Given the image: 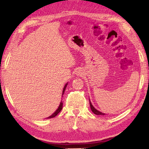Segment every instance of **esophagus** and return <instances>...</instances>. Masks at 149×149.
<instances>
[{
	"label": "esophagus",
	"mask_w": 149,
	"mask_h": 149,
	"mask_svg": "<svg viewBox=\"0 0 149 149\" xmlns=\"http://www.w3.org/2000/svg\"><path fill=\"white\" fill-rule=\"evenodd\" d=\"M79 74H80V73H79Z\"/></svg>",
	"instance_id": "esophagus-1"
}]
</instances>
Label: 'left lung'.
<instances>
[{"mask_svg": "<svg viewBox=\"0 0 149 149\" xmlns=\"http://www.w3.org/2000/svg\"><path fill=\"white\" fill-rule=\"evenodd\" d=\"M90 108H91V111H92V112L94 114H95V115H106L105 113H103L102 112H100V111H98L97 109H96L95 108V107H93V106L92 105V104H91L90 100Z\"/></svg>", "mask_w": 149, "mask_h": 149, "instance_id": "left-lung-1", "label": "left lung"}]
</instances>
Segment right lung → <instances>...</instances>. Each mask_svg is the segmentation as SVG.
<instances>
[{
	"instance_id": "1",
	"label": "right lung",
	"mask_w": 149,
	"mask_h": 149,
	"mask_svg": "<svg viewBox=\"0 0 149 149\" xmlns=\"http://www.w3.org/2000/svg\"><path fill=\"white\" fill-rule=\"evenodd\" d=\"M68 85V83H66L65 85V86H64V88H63V93H62V95H63V94H64V93H65V90H66V86H67ZM62 108H63V102H62V101L61 102H60V104H59V107H58V108L56 109V111L52 115H50V116H49L48 118H54V117H55L57 115H58V114L61 111V109H62Z\"/></svg>"
}]
</instances>
